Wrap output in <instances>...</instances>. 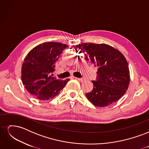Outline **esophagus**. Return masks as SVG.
I'll return each mask as SVG.
<instances>
[{"instance_id": "obj_1", "label": "esophagus", "mask_w": 149, "mask_h": 149, "mask_svg": "<svg viewBox=\"0 0 149 149\" xmlns=\"http://www.w3.org/2000/svg\"><path fill=\"white\" fill-rule=\"evenodd\" d=\"M76 79H78V81H79L80 82H83L84 81V79L83 78H75Z\"/></svg>"}]
</instances>
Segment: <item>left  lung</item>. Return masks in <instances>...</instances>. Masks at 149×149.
Wrapping results in <instances>:
<instances>
[{"label": "left lung", "instance_id": "8db88e82", "mask_svg": "<svg viewBox=\"0 0 149 149\" xmlns=\"http://www.w3.org/2000/svg\"><path fill=\"white\" fill-rule=\"evenodd\" d=\"M85 60L98 67L93 89L86 94L88 100L97 107H106L123 96L130 83L127 61L118 49L101 43H84L76 45Z\"/></svg>", "mask_w": 149, "mask_h": 149}]
</instances>
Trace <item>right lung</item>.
<instances>
[{"label":"right lung","instance_id":"right-lung-1","mask_svg":"<svg viewBox=\"0 0 149 149\" xmlns=\"http://www.w3.org/2000/svg\"><path fill=\"white\" fill-rule=\"evenodd\" d=\"M66 44L47 42L40 44L29 52L22 66V81L26 89L40 100L55 97L63 89L69 79H57L53 77L55 63Z\"/></svg>","mask_w":149,"mask_h":149}]
</instances>
